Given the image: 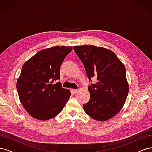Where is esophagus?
<instances>
[{
  "instance_id": "34e87169",
  "label": "esophagus",
  "mask_w": 152,
  "mask_h": 152,
  "mask_svg": "<svg viewBox=\"0 0 152 152\" xmlns=\"http://www.w3.org/2000/svg\"><path fill=\"white\" fill-rule=\"evenodd\" d=\"M77 92V89H71V93H73V94H76Z\"/></svg>"
}]
</instances>
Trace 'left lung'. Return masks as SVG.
<instances>
[{
    "instance_id": "8db88e82",
    "label": "left lung",
    "mask_w": 152,
    "mask_h": 152,
    "mask_svg": "<svg viewBox=\"0 0 152 152\" xmlns=\"http://www.w3.org/2000/svg\"><path fill=\"white\" fill-rule=\"evenodd\" d=\"M73 50L83 63L90 81V99L83 105L85 112L98 121L112 118L120 112L126 102L129 85L126 68L111 50L95 45H79Z\"/></svg>"
}]
</instances>
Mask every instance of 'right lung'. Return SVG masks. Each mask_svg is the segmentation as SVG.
Here are the masks:
<instances>
[{
    "label": "right lung",
    "instance_id": "obj_1",
    "mask_svg": "<svg viewBox=\"0 0 152 152\" xmlns=\"http://www.w3.org/2000/svg\"><path fill=\"white\" fill-rule=\"evenodd\" d=\"M72 47L55 46L40 50L22 67L16 83L20 102L30 115L46 121L60 113L70 97L61 87L59 68Z\"/></svg>",
    "mask_w": 152,
    "mask_h": 152
}]
</instances>
